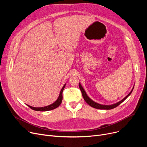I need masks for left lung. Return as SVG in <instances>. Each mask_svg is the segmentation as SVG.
Here are the masks:
<instances>
[{"instance_id":"left-lung-1","label":"left lung","mask_w":147,"mask_h":147,"mask_svg":"<svg viewBox=\"0 0 147 147\" xmlns=\"http://www.w3.org/2000/svg\"><path fill=\"white\" fill-rule=\"evenodd\" d=\"M79 88L82 92V96L84 99V101H85L86 102L87 104H88L90 106H91L92 107H94L95 108V109H100V110H111V109H114V108L117 107V106H119L121 103H122L123 101H125V100L131 94V93H132V92L134 89V88L133 89H132V90L130 91V93L125 97L123 98L122 100H121L120 101L115 103L114 104H113V105H101V104H99L98 103H96L95 102H94V101H92V100L89 98V97L87 95L86 93L85 92V91H84V89L83 88V87L81 86L80 83H79Z\"/></svg>"}]
</instances>
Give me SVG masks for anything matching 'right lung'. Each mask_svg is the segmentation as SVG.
<instances>
[{
	"label": "right lung",
	"instance_id": "right-lung-1",
	"mask_svg": "<svg viewBox=\"0 0 147 147\" xmlns=\"http://www.w3.org/2000/svg\"><path fill=\"white\" fill-rule=\"evenodd\" d=\"M65 86V84H64L63 88H62V89L60 92V94H59L58 98L57 99V101L55 102H53V104H52L49 105H48V106L43 107H39V108L33 107H31L28 105H27V106H28L31 109H32L35 111H49V110H52L56 109V108L58 107L60 105V104L62 102V100H63V90H64Z\"/></svg>",
	"mask_w": 147,
	"mask_h": 147
}]
</instances>
